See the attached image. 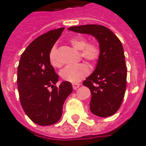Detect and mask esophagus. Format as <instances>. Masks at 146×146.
<instances>
[{
  "instance_id": "1",
  "label": "esophagus",
  "mask_w": 146,
  "mask_h": 146,
  "mask_svg": "<svg viewBox=\"0 0 146 146\" xmlns=\"http://www.w3.org/2000/svg\"><path fill=\"white\" fill-rule=\"evenodd\" d=\"M80 86L79 83H73V90H77Z\"/></svg>"
}]
</instances>
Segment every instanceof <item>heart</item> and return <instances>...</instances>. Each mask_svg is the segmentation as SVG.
I'll return each instance as SVG.
<instances>
[{"mask_svg":"<svg viewBox=\"0 0 146 146\" xmlns=\"http://www.w3.org/2000/svg\"><path fill=\"white\" fill-rule=\"evenodd\" d=\"M71 46L74 49L81 50V56L90 62H95L99 59L100 54V46L96 42H87L84 36H74L69 40ZM49 60L51 65L60 66V62L56 56L55 46L50 50ZM90 73L89 66L86 63H80L76 65H68L64 68L60 72L61 78L64 81L77 83L83 79Z\"/></svg>","mask_w":146,"mask_h":146,"instance_id":"b5f03b06","label":"heart"}]
</instances>
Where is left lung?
<instances>
[{"label": "left lung", "mask_w": 146, "mask_h": 146, "mask_svg": "<svg viewBox=\"0 0 146 146\" xmlns=\"http://www.w3.org/2000/svg\"><path fill=\"white\" fill-rule=\"evenodd\" d=\"M68 30L92 35L98 41L100 54L96 66L82 84L91 91L90 110L93 114L101 117L114 114L123 102L127 86V67L121 41L101 25H81Z\"/></svg>", "instance_id": "obj_1"}]
</instances>
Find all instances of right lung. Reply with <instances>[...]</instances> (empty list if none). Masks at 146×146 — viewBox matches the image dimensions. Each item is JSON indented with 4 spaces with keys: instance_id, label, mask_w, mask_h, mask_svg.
<instances>
[{
    "instance_id": "add662e5",
    "label": "right lung",
    "mask_w": 146,
    "mask_h": 146,
    "mask_svg": "<svg viewBox=\"0 0 146 146\" xmlns=\"http://www.w3.org/2000/svg\"><path fill=\"white\" fill-rule=\"evenodd\" d=\"M64 29L50 30L36 38L23 51L18 66L20 103L27 116L40 126H49L60 119L64 103L73 92L72 84L67 81L54 86L59 76L49 60L50 50ZM49 87L53 88L51 92Z\"/></svg>"
}]
</instances>
